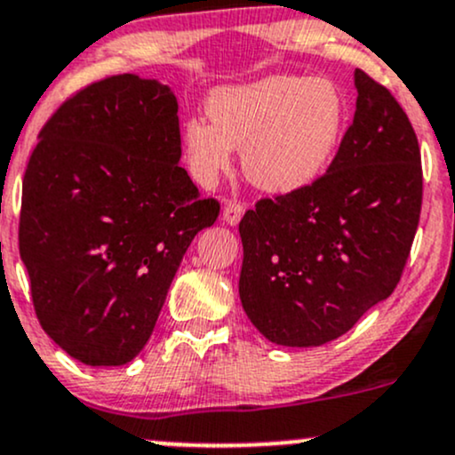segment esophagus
<instances>
[{"instance_id":"1","label":"esophagus","mask_w":455,"mask_h":455,"mask_svg":"<svg viewBox=\"0 0 455 455\" xmlns=\"http://www.w3.org/2000/svg\"><path fill=\"white\" fill-rule=\"evenodd\" d=\"M243 204L239 203V201H228L227 204H224V220H227L228 224H237L239 220H242V216H243Z\"/></svg>"}]
</instances>
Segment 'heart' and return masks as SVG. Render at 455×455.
I'll list each match as a JSON object with an SVG mask.
<instances>
[{
  "label": "heart",
  "mask_w": 455,
  "mask_h": 455,
  "mask_svg": "<svg viewBox=\"0 0 455 455\" xmlns=\"http://www.w3.org/2000/svg\"><path fill=\"white\" fill-rule=\"evenodd\" d=\"M209 116L183 127L194 177L216 183L243 148V171L254 186L289 194L311 186L331 164L347 121L341 88L326 77L269 75L222 88L209 99Z\"/></svg>",
  "instance_id": "1"
}]
</instances>
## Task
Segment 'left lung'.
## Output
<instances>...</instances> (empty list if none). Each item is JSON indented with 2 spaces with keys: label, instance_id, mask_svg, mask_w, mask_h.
Masks as SVG:
<instances>
[{
  "label": "left lung",
  "instance_id": "left-lung-1",
  "mask_svg": "<svg viewBox=\"0 0 455 455\" xmlns=\"http://www.w3.org/2000/svg\"><path fill=\"white\" fill-rule=\"evenodd\" d=\"M354 79L356 112L328 171L239 222L242 307L278 346H323L387 300L419 227L417 133L382 84L361 68Z\"/></svg>",
  "mask_w": 455,
  "mask_h": 455
}]
</instances>
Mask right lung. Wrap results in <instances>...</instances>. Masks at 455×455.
I'll return each instance as SVG.
<instances>
[{"label":"right lung","mask_w":455,"mask_h":455,"mask_svg":"<svg viewBox=\"0 0 455 455\" xmlns=\"http://www.w3.org/2000/svg\"><path fill=\"white\" fill-rule=\"evenodd\" d=\"M177 97L138 75L77 90L23 177L19 252L43 331L116 367L147 346L194 235L220 213L181 168Z\"/></svg>","instance_id":"obj_1"}]
</instances>
